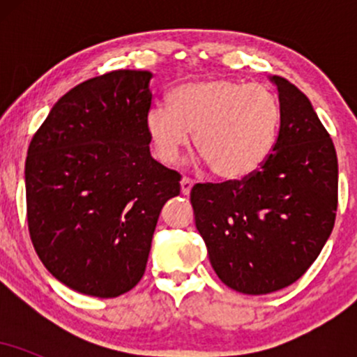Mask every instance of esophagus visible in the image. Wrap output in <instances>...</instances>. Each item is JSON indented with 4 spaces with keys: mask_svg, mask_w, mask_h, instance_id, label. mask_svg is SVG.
Here are the masks:
<instances>
[{
    "mask_svg": "<svg viewBox=\"0 0 357 357\" xmlns=\"http://www.w3.org/2000/svg\"><path fill=\"white\" fill-rule=\"evenodd\" d=\"M191 188H192V181L190 178H183L181 179V192L183 195H190V191H191Z\"/></svg>",
    "mask_w": 357,
    "mask_h": 357,
    "instance_id": "1",
    "label": "esophagus"
}]
</instances>
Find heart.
I'll list each match as a JSON object with an SVG mask.
<instances>
[{"instance_id":"b5f03b06","label":"heart","mask_w":357,"mask_h":357,"mask_svg":"<svg viewBox=\"0 0 357 357\" xmlns=\"http://www.w3.org/2000/svg\"><path fill=\"white\" fill-rule=\"evenodd\" d=\"M280 105L264 85L230 79L188 82L169 93V107L153 105L146 129L167 165L195 147L223 179H240L265 162L277 141Z\"/></svg>"}]
</instances>
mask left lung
Returning a JSON list of instances; mask_svg holds the SVG:
<instances>
[{
  "label": "left lung",
  "instance_id": "8db88e82",
  "mask_svg": "<svg viewBox=\"0 0 357 357\" xmlns=\"http://www.w3.org/2000/svg\"><path fill=\"white\" fill-rule=\"evenodd\" d=\"M280 129L265 162L241 181L195 184L191 204L211 267L236 292L264 296L298 280L319 257L337 210V155L304 93L270 77Z\"/></svg>",
  "mask_w": 357,
  "mask_h": 357
}]
</instances>
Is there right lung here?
Wrapping results in <instances>:
<instances>
[{"mask_svg":"<svg viewBox=\"0 0 357 357\" xmlns=\"http://www.w3.org/2000/svg\"><path fill=\"white\" fill-rule=\"evenodd\" d=\"M147 70H114L68 90L28 147V230L56 280L112 298L144 275L159 213L181 176L151 155Z\"/></svg>","mask_w":357,"mask_h":357,"instance_id":"1","label":"right lung"}]
</instances>
